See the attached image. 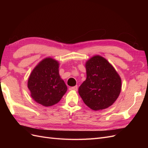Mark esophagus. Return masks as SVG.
<instances>
[{
    "label": "esophagus",
    "instance_id": "obj_1",
    "mask_svg": "<svg viewBox=\"0 0 148 148\" xmlns=\"http://www.w3.org/2000/svg\"><path fill=\"white\" fill-rule=\"evenodd\" d=\"M71 90H73V91H77L78 90V86H73V87H71L70 88Z\"/></svg>",
    "mask_w": 148,
    "mask_h": 148
}]
</instances>
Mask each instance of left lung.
Segmentation results:
<instances>
[{
    "instance_id": "8db88e82",
    "label": "left lung",
    "mask_w": 148,
    "mask_h": 148,
    "mask_svg": "<svg viewBox=\"0 0 148 148\" xmlns=\"http://www.w3.org/2000/svg\"><path fill=\"white\" fill-rule=\"evenodd\" d=\"M86 79L78 88L83 102L93 110L108 108L117 99L122 79L107 59L96 55L86 62Z\"/></svg>"
}]
</instances>
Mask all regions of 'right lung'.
I'll use <instances>...</instances> for the list:
<instances>
[{"label":"right lung","mask_w":148,"mask_h":148,"mask_svg":"<svg viewBox=\"0 0 148 148\" xmlns=\"http://www.w3.org/2000/svg\"><path fill=\"white\" fill-rule=\"evenodd\" d=\"M59 62L51 57L42 60L31 71L28 88L34 101L44 107L59 102L67 91L59 75Z\"/></svg>","instance_id":"right-lung-1"}]
</instances>
